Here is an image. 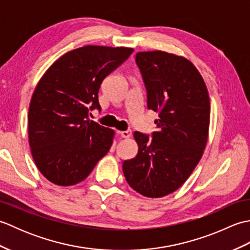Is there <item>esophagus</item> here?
I'll use <instances>...</instances> for the list:
<instances>
[{
  "instance_id": "esophagus-1",
  "label": "esophagus",
  "mask_w": 250,
  "mask_h": 250,
  "mask_svg": "<svg viewBox=\"0 0 250 250\" xmlns=\"http://www.w3.org/2000/svg\"><path fill=\"white\" fill-rule=\"evenodd\" d=\"M119 134L121 135V137H124V139H129L132 134V131L131 130H125V131H120Z\"/></svg>"
}]
</instances>
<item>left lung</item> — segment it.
Returning a JSON list of instances; mask_svg holds the SVG:
<instances>
[{
	"label": "left lung",
	"instance_id": "left-lung-1",
	"mask_svg": "<svg viewBox=\"0 0 250 250\" xmlns=\"http://www.w3.org/2000/svg\"><path fill=\"white\" fill-rule=\"evenodd\" d=\"M136 63L147 89V106L158 111L152 139L134 132L135 158L122 164L126 182L147 198L176 191L193 172L208 140L210 102L198 68L183 56L140 51Z\"/></svg>",
	"mask_w": 250,
	"mask_h": 250
}]
</instances>
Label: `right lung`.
Instances as JSON below:
<instances>
[{
  "label": "right lung",
  "mask_w": 250,
  "mask_h": 250,
  "mask_svg": "<svg viewBox=\"0 0 250 250\" xmlns=\"http://www.w3.org/2000/svg\"><path fill=\"white\" fill-rule=\"evenodd\" d=\"M133 48L86 45L61 56L32 94L28 114L31 153L36 167L62 187L83 182L113 145L115 131L88 118L101 108V83Z\"/></svg>",
  "instance_id": "add662e5"
}]
</instances>
